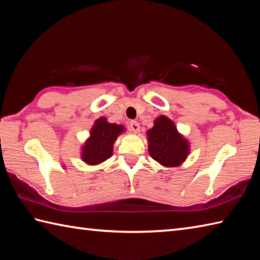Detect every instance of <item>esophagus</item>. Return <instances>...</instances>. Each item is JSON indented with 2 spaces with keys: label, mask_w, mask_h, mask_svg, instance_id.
<instances>
[{
  "label": "esophagus",
  "mask_w": 260,
  "mask_h": 260,
  "mask_svg": "<svg viewBox=\"0 0 260 260\" xmlns=\"http://www.w3.org/2000/svg\"><path fill=\"white\" fill-rule=\"evenodd\" d=\"M129 128L134 132V133H137L140 131V124L135 120H131L129 121Z\"/></svg>",
  "instance_id": "esophagus-1"
}]
</instances>
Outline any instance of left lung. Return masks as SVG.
<instances>
[{
  "label": "left lung",
  "instance_id": "1",
  "mask_svg": "<svg viewBox=\"0 0 260 260\" xmlns=\"http://www.w3.org/2000/svg\"><path fill=\"white\" fill-rule=\"evenodd\" d=\"M147 140L150 155L163 167H178L189 154V143L164 115L154 120L153 128L147 131Z\"/></svg>",
  "mask_w": 260,
  "mask_h": 260
}]
</instances>
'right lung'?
Segmentation results:
<instances>
[{"label":"right lung","mask_w":260,"mask_h":260,"mask_svg":"<svg viewBox=\"0 0 260 260\" xmlns=\"http://www.w3.org/2000/svg\"><path fill=\"white\" fill-rule=\"evenodd\" d=\"M124 127L110 124L105 117L98 118L90 131V137L82 146L81 157L87 164L96 165L113 155V145Z\"/></svg>","instance_id":"right-lung-1"}]
</instances>
